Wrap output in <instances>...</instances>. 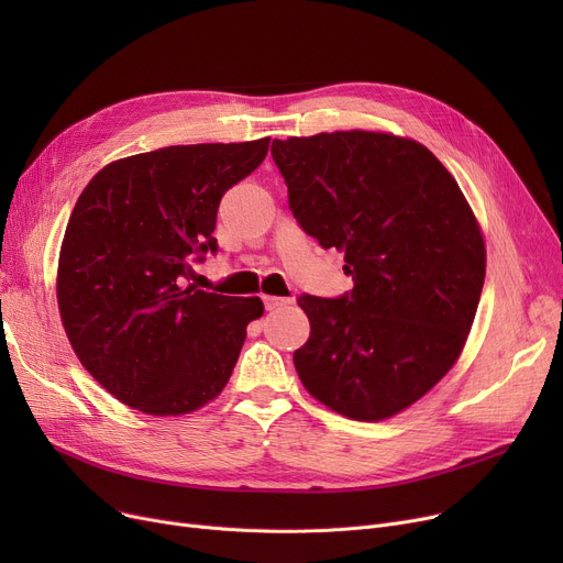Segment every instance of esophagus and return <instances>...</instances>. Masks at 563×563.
<instances>
[{
  "label": "esophagus",
  "instance_id": "1",
  "mask_svg": "<svg viewBox=\"0 0 563 563\" xmlns=\"http://www.w3.org/2000/svg\"><path fill=\"white\" fill-rule=\"evenodd\" d=\"M262 301H264V308H266V310H278V308H283V306L289 303V299L269 297V294H262Z\"/></svg>",
  "mask_w": 563,
  "mask_h": 563
}]
</instances>
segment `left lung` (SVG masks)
<instances>
[{"instance_id":"8db88e82","label":"left lung","mask_w":563,"mask_h":563,"mask_svg":"<svg viewBox=\"0 0 563 563\" xmlns=\"http://www.w3.org/2000/svg\"><path fill=\"white\" fill-rule=\"evenodd\" d=\"M301 228L344 253L353 289L301 297L310 338L294 351L303 388L358 422L422 399L459 361L475 321L486 244L454 175L422 143L340 130L274 141Z\"/></svg>"}]
</instances>
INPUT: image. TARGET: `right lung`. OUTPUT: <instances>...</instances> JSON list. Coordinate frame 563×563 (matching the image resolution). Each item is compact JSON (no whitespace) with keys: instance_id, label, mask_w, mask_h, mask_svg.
Wrapping results in <instances>:
<instances>
[{"instance_id":"right-lung-1","label":"right lung","mask_w":563,"mask_h":563,"mask_svg":"<svg viewBox=\"0 0 563 563\" xmlns=\"http://www.w3.org/2000/svg\"><path fill=\"white\" fill-rule=\"evenodd\" d=\"M244 143L168 145L93 175L66 225L56 303L84 369L147 416H187L221 395L260 297L185 285L194 253H217L223 194L269 153Z\"/></svg>"}]
</instances>
